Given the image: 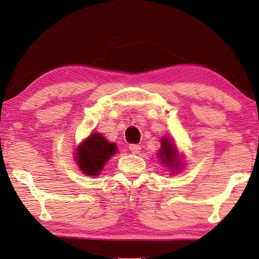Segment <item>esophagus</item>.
Listing matches in <instances>:
<instances>
[{"instance_id": "1", "label": "esophagus", "mask_w": 259, "mask_h": 259, "mask_svg": "<svg viewBox=\"0 0 259 259\" xmlns=\"http://www.w3.org/2000/svg\"><path fill=\"white\" fill-rule=\"evenodd\" d=\"M129 150L132 151V152H133L134 154H139L140 151H141V147H140L139 145H130Z\"/></svg>"}]
</instances>
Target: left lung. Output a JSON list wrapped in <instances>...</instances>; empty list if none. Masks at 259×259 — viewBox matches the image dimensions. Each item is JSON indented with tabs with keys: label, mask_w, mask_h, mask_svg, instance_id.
Returning <instances> with one entry per match:
<instances>
[{
	"label": "left lung",
	"mask_w": 259,
	"mask_h": 259,
	"mask_svg": "<svg viewBox=\"0 0 259 259\" xmlns=\"http://www.w3.org/2000/svg\"><path fill=\"white\" fill-rule=\"evenodd\" d=\"M157 154H158L160 163L171 171L170 174L179 173L183 170L184 165H185L183 160V154L179 152V148L177 147L173 139L163 136L160 139V148Z\"/></svg>",
	"instance_id": "obj_1"
}]
</instances>
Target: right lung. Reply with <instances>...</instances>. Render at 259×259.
I'll return each instance as SVG.
<instances>
[{
	"mask_svg": "<svg viewBox=\"0 0 259 259\" xmlns=\"http://www.w3.org/2000/svg\"><path fill=\"white\" fill-rule=\"evenodd\" d=\"M117 145L109 142L102 134L91 133L78 145L74 159L78 168L85 175L99 177L106 163L117 153Z\"/></svg>",
	"mask_w": 259,
	"mask_h": 259,
	"instance_id": "obj_1",
	"label": "right lung"
}]
</instances>
